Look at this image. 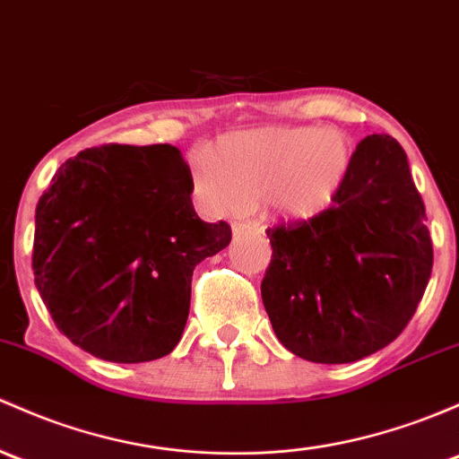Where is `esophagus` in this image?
<instances>
[{
  "label": "esophagus",
  "mask_w": 459,
  "mask_h": 459,
  "mask_svg": "<svg viewBox=\"0 0 459 459\" xmlns=\"http://www.w3.org/2000/svg\"><path fill=\"white\" fill-rule=\"evenodd\" d=\"M244 233H264V229L257 224V221H235L233 235H244Z\"/></svg>",
  "instance_id": "obj_1"
}]
</instances>
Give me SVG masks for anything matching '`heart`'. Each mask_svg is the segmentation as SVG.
<instances>
[{
	"mask_svg": "<svg viewBox=\"0 0 459 459\" xmlns=\"http://www.w3.org/2000/svg\"><path fill=\"white\" fill-rule=\"evenodd\" d=\"M354 160L339 127H259L220 138L193 176L197 197L217 215L264 200L283 220H312L330 209Z\"/></svg>",
	"mask_w": 459,
	"mask_h": 459,
	"instance_id": "1",
	"label": "heart"
}]
</instances>
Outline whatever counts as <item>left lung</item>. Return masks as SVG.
I'll return each mask as SVG.
<instances>
[{
  "mask_svg": "<svg viewBox=\"0 0 459 459\" xmlns=\"http://www.w3.org/2000/svg\"><path fill=\"white\" fill-rule=\"evenodd\" d=\"M422 195L407 153L387 134L354 152L334 204L268 229L262 299L286 350L312 363H354L407 327L433 266Z\"/></svg>",
  "mask_w": 459,
  "mask_h": 459,
  "instance_id": "left-lung-1",
  "label": "left lung"
}]
</instances>
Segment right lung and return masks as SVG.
<instances>
[{
    "label": "right lung",
    "instance_id": "add662e5",
    "mask_svg": "<svg viewBox=\"0 0 459 459\" xmlns=\"http://www.w3.org/2000/svg\"><path fill=\"white\" fill-rule=\"evenodd\" d=\"M171 144H103L76 153L39 197L32 270L52 321L91 356L147 363L185 332L197 264L230 242L191 202Z\"/></svg>",
    "mask_w": 459,
    "mask_h": 459
}]
</instances>
